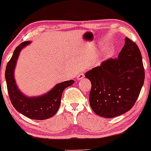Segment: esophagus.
Here are the masks:
<instances>
[{
  "mask_svg": "<svg viewBox=\"0 0 151 151\" xmlns=\"http://www.w3.org/2000/svg\"><path fill=\"white\" fill-rule=\"evenodd\" d=\"M84 74H83V73H80V74H78V76H77V78L78 80H80V79H84Z\"/></svg>",
  "mask_w": 151,
  "mask_h": 151,
  "instance_id": "esophagus-1",
  "label": "esophagus"
}]
</instances>
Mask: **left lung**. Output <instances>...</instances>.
Wrapping results in <instances>:
<instances>
[{
    "label": "left lung",
    "mask_w": 151,
    "mask_h": 151,
    "mask_svg": "<svg viewBox=\"0 0 151 151\" xmlns=\"http://www.w3.org/2000/svg\"><path fill=\"white\" fill-rule=\"evenodd\" d=\"M85 77L92 84L89 104L97 115L111 118L125 113L135 105L145 79L140 49L125 38L117 59L104 61Z\"/></svg>",
    "instance_id": "left-lung-1"
}]
</instances>
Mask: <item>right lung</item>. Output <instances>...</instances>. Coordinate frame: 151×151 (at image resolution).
<instances>
[{
	"label": "right lung",
	"mask_w": 151,
	"mask_h": 151,
	"mask_svg": "<svg viewBox=\"0 0 151 151\" xmlns=\"http://www.w3.org/2000/svg\"><path fill=\"white\" fill-rule=\"evenodd\" d=\"M30 43L31 41H27L20 44L14 50L12 57L6 66L5 77L8 95L14 108L20 113L33 120H46L57 113L60 106L63 91L66 87L73 84L74 81H65L57 84L49 92L40 97H29L24 95L16 85L14 69L20 51Z\"/></svg>",
	"instance_id": "add662e5"
}]
</instances>
